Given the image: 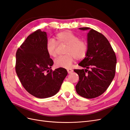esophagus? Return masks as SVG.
Listing matches in <instances>:
<instances>
[{
    "mask_svg": "<svg viewBox=\"0 0 130 130\" xmlns=\"http://www.w3.org/2000/svg\"><path fill=\"white\" fill-rule=\"evenodd\" d=\"M67 70L68 74H71L73 72V70L72 69H68Z\"/></svg>",
    "mask_w": 130,
    "mask_h": 130,
    "instance_id": "34e87169",
    "label": "esophagus"
}]
</instances>
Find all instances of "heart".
I'll list each match as a JSON object with an SVG mask.
<instances>
[{"label": "heart", "instance_id": "heart-1", "mask_svg": "<svg viewBox=\"0 0 130 130\" xmlns=\"http://www.w3.org/2000/svg\"><path fill=\"white\" fill-rule=\"evenodd\" d=\"M55 38L49 39L46 43V50L50 57H56L57 55V44L67 45L65 50L66 55L57 57L54 61L55 66L58 68H68L75 60H81L87 56L88 45L87 41L79 39L77 35L70 31L57 33Z\"/></svg>", "mask_w": 130, "mask_h": 130}]
</instances>
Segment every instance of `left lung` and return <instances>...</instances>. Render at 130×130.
Listing matches in <instances>:
<instances>
[{
	"instance_id": "8db88e82",
	"label": "left lung",
	"mask_w": 130,
	"mask_h": 130,
	"mask_svg": "<svg viewBox=\"0 0 130 130\" xmlns=\"http://www.w3.org/2000/svg\"><path fill=\"white\" fill-rule=\"evenodd\" d=\"M88 30L89 27L79 28ZM88 45L86 57L79 63L85 69H74L79 76L76 85L78 95L87 99L101 95L109 87L116 74L117 57L109 41L93 29L87 35Z\"/></svg>"
}]
</instances>
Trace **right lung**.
Segmentation results:
<instances>
[{
  "instance_id": "right-lung-1",
  "label": "right lung",
  "mask_w": 130,
  "mask_h": 130,
  "mask_svg": "<svg viewBox=\"0 0 130 130\" xmlns=\"http://www.w3.org/2000/svg\"><path fill=\"white\" fill-rule=\"evenodd\" d=\"M47 35L40 29L31 33L16 52L15 69L26 91L38 98L51 97L59 91L68 72L53 70L54 62L46 50Z\"/></svg>"
}]
</instances>
